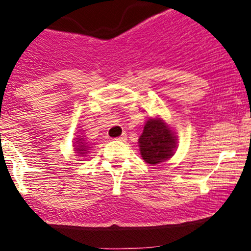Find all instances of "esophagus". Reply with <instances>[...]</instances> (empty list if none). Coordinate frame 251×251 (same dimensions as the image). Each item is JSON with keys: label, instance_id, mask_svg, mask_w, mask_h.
<instances>
[{"label": "esophagus", "instance_id": "obj_1", "mask_svg": "<svg viewBox=\"0 0 251 251\" xmlns=\"http://www.w3.org/2000/svg\"><path fill=\"white\" fill-rule=\"evenodd\" d=\"M116 140H118V141H120V142H125L126 140H127V136H126V133H123V135H121L120 137H118V138H116Z\"/></svg>", "mask_w": 251, "mask_h": 251}]
</instances>
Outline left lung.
I'll list each match as a JSON object with an SVG mask.
<instances>
[{"mask_svg":"<svg viewBox=\"0 0 251 251\" xmlns=\"http://www.w3.org/2000/svg\"><path fill=\"white\" fill-rule=\"evenodd\" d=\"M177 136L170 125L160 116L149 118L138 138L142 159L149 165L169 160L177 148Z\"/></svg>","mask_w":251,"mask_h":251,"instance_id":"8db88e82","label":"left lung"}]
</instances>
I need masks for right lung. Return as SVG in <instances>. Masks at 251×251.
Listing matches in <instances>:
<instances>
[{
    "label": "right lung",
    "instance_id": "1",
    "mask_svg": "<svg viewBox=\"0 0 251 251\" xmlns=\"http://www.w3.org/2000/svg\"><path fill=\"white\" fill-rule=\"evenodd\" d=\"M74 143H73V147H74V151L77 154V156H86V154L88 153L92 147L88 143H86L85 138L82 136H76V138H74Z\"/></svg>",
    "mask_w": 251,
    "mask_h": 251
}]
</instances>
